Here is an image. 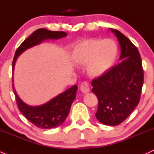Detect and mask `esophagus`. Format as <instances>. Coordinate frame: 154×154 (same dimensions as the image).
I'll return each instance as SVG.
<instances>
[{"label": "esophagus", "mask_w": 154, "mask_h": 154, "mask_svg": "<svg viewBox=\"0 0 154 154\" xmlns=\"http://www.w3.org/2000/svg\"><path fill=\"white\" fill-rule=\"evenodd\" d=\"M80 90L84 94L88 93V92H90V87H89V85L88 84V82H83L82 84H81Z\"/></svg>", "instance_id": "obj_1"}]
</instances>
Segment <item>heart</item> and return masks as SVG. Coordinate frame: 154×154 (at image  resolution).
<instances>
[{"mask_svg":"<svg viewBox=\"0 0 154 154\" xmlns=\"http://www.w3.org/2000/svg\"><path fill=\"white\" fill-rule=\"evenodd\" d=\"M117 54V45L112 39L89 38L75 44L71 58L75 65H87L86 71L90 77H99L112 67Z\"/></svg>","mask_w":154,"mask_h":154,"instance_id":"heart-1","label":"heart"}]
</instances>
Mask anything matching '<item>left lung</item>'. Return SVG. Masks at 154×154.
Here are the masks:
<instances>
[{"label": "left lung", "mask_w": 154, "mask_h": 154, "mask_svg": "<svg viewBox=\"0 0 154 154\" xmlns=\"http://www.w3.org/2000/svg\"><path fill=\"white\" fill-rule=\"evenodd\" d=\"M109 29L119 42L120 62L92 81V92L98 99L97 119L115 126L126 119L139 103L143 70L138 49L119 31Z\"/></svg>", "instance_id": "8db88e82"}]
</instances>
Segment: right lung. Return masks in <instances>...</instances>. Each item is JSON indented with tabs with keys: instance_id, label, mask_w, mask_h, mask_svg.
<instances>
[{
	"instance_id": "add662e5",
	"label": "right lung",
	"mask_w": 154,
	"mask_h": 154,
	"mask_svg": "<svg viewBox=\"0 0 154 154\" xmlns=\"http://www.w3.org/2000/svg\"><path fill=\"white\" fill-rule=\"evenodd\" d=\"M66 35L67 34L64 31H52L46 29H37L33 32L19 46L15 53L12 64L13 74L17 58L23 51L42 44L44 41L57 40L66 36ZM12 81L13 89L19 110L31 123L42 129L54 128L64 123L69 115L72 103L76 98V93L78 89L77 85H74L63 93H60L50 100L47 103L43 105L33 106L24 103L20 98L14 88V78Z\"/></svg>"
}]
</instances>
